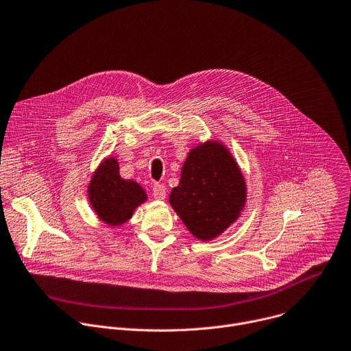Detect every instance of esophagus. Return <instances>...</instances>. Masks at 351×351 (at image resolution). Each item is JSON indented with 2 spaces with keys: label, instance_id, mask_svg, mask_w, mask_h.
Masks as SVG:
<instances>
[{
  "label": "esophagus",
  "instance_id": "34e87169",
  "mask_svg": "<svg viewBox=\"0 0 351 351\" xmlns=\"http://www.w3.org/2000/svg\"><path fill=\"white\" fill-rule=\"evenodd\" d=\"M153 195L156 199H164L165 195H167V187L164 184H154L153 186Z\"/></svg>",
  "mask_w": 351,
  "mask_h": 351
}]
</instances>
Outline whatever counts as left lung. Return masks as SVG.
I'll return each mask as SVG.
<instances>
[{
    "instance_id": "left-lung-1",
    "label": "left lung",
    "mask_w": 351,
    "mask_h": 351,
    "mask_svg": "<svg viewBox=\"0 0 351 351\" xmlns=\"http://www.w3.org/2000/svg\"><path fill=\"white\" fill-rule=\"evenodd\" d=\"M245 202L247 183L237 161L212 139L189 152L169 194L171 206L199 241L219 237L241 216Z\"/></svg>"
}]
</instances>
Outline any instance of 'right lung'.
<instances>
[{
    "label": "right lung",
    "instance_id": "add662e5",
    "mask_svg": "<svg viewBox=\"0 0 351 351\" xmlns=\"http://www.w3.org/2000/svg\"><path fill=\"white\" fill-rule=\"evenodd\" d=\"M88 199L103 223L117 227L132 217L135 209L147 201V194L135 180L121 178L119 161L110 156L92 173Z\"/></svg>",
    "mask_w": 351,
    "mask_h": 351
}]
</instances>
